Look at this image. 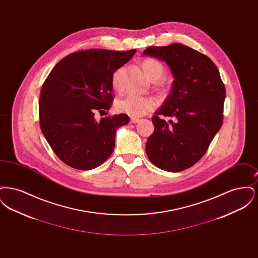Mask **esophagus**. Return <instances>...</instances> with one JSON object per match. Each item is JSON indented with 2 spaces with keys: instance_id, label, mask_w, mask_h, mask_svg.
Returning a JSON list of instances; mask_svg holds the SVG:
<instances>
[{
  "instance_id": "obj_1",
  "label": "esophagus",
  "mask_w": 258,
  "mask_h": 258,
  "mask_svg": "<svg viewBox=\"0 0 258 258\" xmlns=\"http://www.w3.org/2000/svg\"><path fill=\"white\" fill-rule=\"evenodd\" d=\"M141 120L140 119H138V118H135V117H133L132 119H131V123H139Z\"/></svg>"
}]
</instances>
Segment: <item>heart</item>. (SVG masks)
Returning a JSON list of instances; mask_svg holds the SVG:
<instances>
[{
  "mask_svg": "<svg viewBox=\"0 0 258 258\" xmlns=\"http://www.w3.org/2000/svg\"><path fill=\"white\" fill-rule=\"evenodd\" d=\"M143 69L149 78L153 81L158 80L164 73V67L160 61L148 58L143 61ZM127 71L125 64L118 67L111 75V84L114 90L121 92L124 87V78ZM157 107V99L153 97H140L128 95L120 98L116 102V108L120 112L133 117H142Z\"/></svg>",
  "mask_w": 258,
  "mask_h": 258,
  "instance_id": "obj_1",
  "label": "heart"
}]
</instances>
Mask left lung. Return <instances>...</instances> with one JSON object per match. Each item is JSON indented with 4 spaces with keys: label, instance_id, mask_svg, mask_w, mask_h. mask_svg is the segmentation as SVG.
I'll list each match as a JSON object with an SVG mask.
<instances>
[{
    "label": "left lung",
    "instance_id": "left-lung-1",
    "mask_svg": "<svg viewBox=\"0 0 258 258\" xmlns=\"http://www.w3.org/2000/svg\"><path fill=\"white\" fill-rule=\"evenodd\" d=\"M143 54L165 61L174 76L171 94L152 118L148 159L162 170L183 171L205 155L220 131L225 87L213 61L184 44L150 46Z\"/></svg>",
    "mask_w": 258,
    "mask_h": 258
}]
</instances>
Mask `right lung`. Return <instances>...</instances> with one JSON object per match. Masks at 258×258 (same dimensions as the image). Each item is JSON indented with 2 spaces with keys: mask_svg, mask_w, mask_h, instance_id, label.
<instances>
[{
  "mask_svg": "<svg viewBox=\"0 0 258 258\" xmlns=\"http://www.w3.org/2000/svg\"><path fill=\"white\" fill-rule=\"evenodd\" d=\"M136 50H80L61 59L40 90L39 125L53 152L67 165L90 170L113 153L116 131L130 122L126 114L95 113L113 102L112 73L130 61Z\"/></svg>",
  "mask_w": 258,
  "mask_h": 258,
  "instance_id": "right-lung-1",
  "label": "right lung"
}]
</instances>
